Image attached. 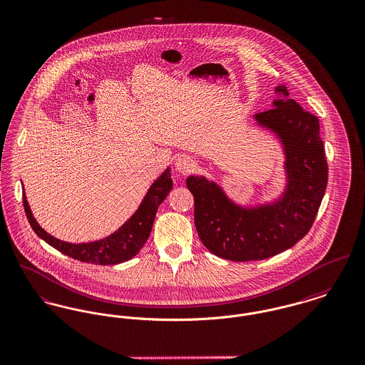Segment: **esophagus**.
Segmentation results:
<instances>
[{
  "label": "esophagus",
  "instance_id": "obj_1",
  "mask_svg": "<svg viewBox=\"0 0 365 365\" xmlns=\"http://www.w3.org/2000/svg\"><path fill=\"white\" fill-rule=\"evenodd\" d=\"M196 167V160H193L192 157H187V155H183V157L178 158V161H176V169L183 175L192 173Z\"/></svg>",
  "mask_w": 365,
  "mask_h": 365
}]
</instances>
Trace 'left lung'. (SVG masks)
<instances>
[{"label":"left lung","mask_w":365,"mask_h":365,"mask_svg":"<svg viewBox=\"0 0 365 365\" xmlns=\"http://www.w3.org/2000/svg\"><path fill=\"white\" fill-rule=\"evenodd\" d=\"M274 108L254 115L258 125L281 139L287 186L274 204L245 208L204 176H189L195 197V225L202 245L230 261H257L293 247L309 233L328 183V163L319 136V120L289 98L284 86Z\"/></svg>","instance_id":"obj_1"}]
</instances>
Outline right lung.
Wrapping results in <instances>:
<instances>
[{"mask_svg": "<svg viewBox=\"0 0 365 365\" xmlns=\"http://www.w3.org/2000/svg\"><path fill=\"white\" fill-rule=\"evenodd\" d=\"M172 179H170V169H165V172L151 185L147 195L143 198L140 207L138 211L122 225L113 235L90 242V243H68L56 239L50 233H47L40 225L36 222L28 200L24 193V207L28 217L29 224L31 229L36 232L38 237H41L46 243L53 246L58 252H63L68 257L79 259L82 262L96 264V265H115L125 262L135 257L140 252L145 240L150 236L151 227L155 220L157 210L160 204L167 198L170 189H172Z\"/></svg>", "mask_w": 365, "mask_h": 365, "instance_id": "obj_1", "label": "right lung"}]
</instances>
